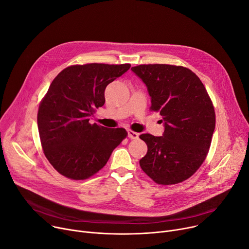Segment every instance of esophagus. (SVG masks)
Segmentation results:
<instances>
[{"instance_id": "esophagus-1", "label": "esophagus", "mask_w": 249, "mask_h": 249, "mask_svg": "<svg viewBox=\"0 0 249 249\" xmlns=\"http://www.w3.org/2000/svg\"><path fill=\"white\" fill-rule=\"evenodd\" d=\"M127 137H128L130 140H138L139 137H140V135H139L138 132H136V131H132V130L128 129V130H127Z\"/></svg>"}]
</instances>
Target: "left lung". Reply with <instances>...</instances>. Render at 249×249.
Wrapping results in <instances>:
<instances>
[{
    "label": "left lung",
    "mask_w": 249,
    "mask_h": 249,
    "mask_svg": "<svg viewBox=\"0 0 249 249\" xmlns=\"http://www.w3.org/2000/svg\"><path fill=\"white\" fill-rule=\"evenodd\" d=\"M147 88L150 109L162 117V137L140 138L146 155L144 173L159 184H176L193 176L204 161L215 127V113L198 76L183 67L141 65L131 68Z\"/></svg>",
    "instance_id": "obj_1"
}]
</instances>
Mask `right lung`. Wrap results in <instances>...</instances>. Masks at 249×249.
Segmentation results:
<instances>
[{
    "instance_id": "right-lung-1",
    "label": "right lung",
    "mask_w": 249,
    "mask_h": 249,
    "mask_svg": "<svg viewBox=\"0 0 249 249\" xmlns=\"http://www.w3.org/2000/svg\"><path fill=\"white\" fill-rule=\"evenodd\" d=\"M129 64H87L63 70L52 82L37 111L44 154L59 173L86 179L107 162L126 137L124 128L90 124L94 109L105 105V89Z\"/></svg>"
}]
</instances>
